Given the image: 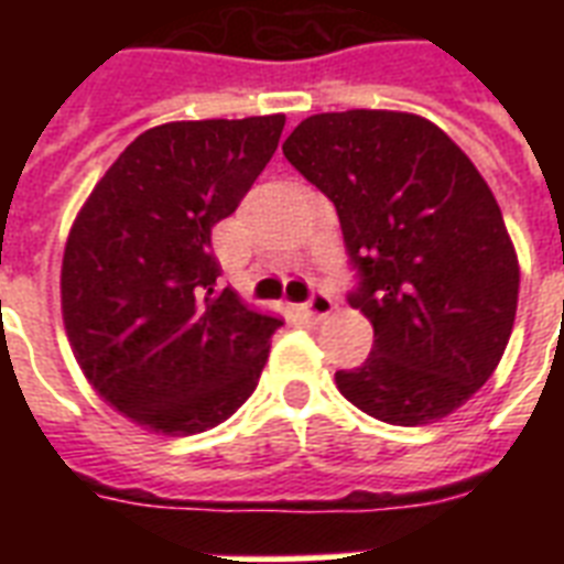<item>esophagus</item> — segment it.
<instances>
[{"label":"esophagus","mask_w":564,"mask_h":564,"mask_svg":"<svg viewBox=\"0 0 564 564\" xmlns=\"http://www.w3.org/2000/svg\"><path fill=\"white\" fill-rule=\"evenodd\" d=\"M330 310H334V299H330L325 290H316L304 304H301V313L307 318H316V322L318 318L330 316Z\"/></svg>","instance_id":"obj_1"}]
</instances>
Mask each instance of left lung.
I'll list each match as a JSON object with an SVG mask.
<instances>
[{
    "instance_id": "1",
    "label": "left lung",
    "mask_w": 564,
    "mask_h": 564,
    "mask_svg": "<svg viewBox=\"0 0 564 564\" xmlns=\"http://www.w3.org/2000/svg\"><path fill=\"white\" fill-rule=\"evenodd\" d=\"M283 158L334 202L348 301L375 327L339 392L386 424L445 419L489 380L516 322L518 257L489 184L442 128L394 110L304 119Z\"/></svg>"
}]
</instances>
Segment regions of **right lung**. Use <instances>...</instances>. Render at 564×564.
I'll return each instance as SVG.
<instances>
[{"label":"right lung","mask_w":564,"mask_h":564,"mask_svg":"<svg viewBox=\"0 0 564 564\" xmlns=\"http://www.w3.org/2000/svg\"><path fill=\"white\" fill-rule=\"evenodd\" d=\"M281 113L170 122L105 172L66 239V336L93 389L137 424L193 436L248 401L281 318L219 290L216 221L281 140Z\"/></svg>","instance_id":"1"}]
</instances>
